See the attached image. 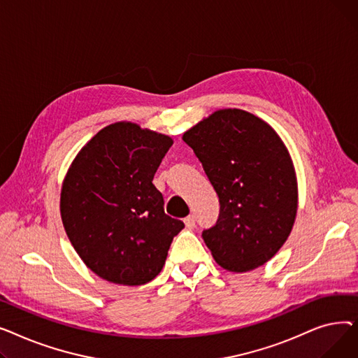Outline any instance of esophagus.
<instances>
[{
  "label": "esophagus",
  "instance_id": "obj_1",
  "mask_svg": "<svg viewBox=\"0 0 358 358\" xmlns=\"http://www.w3.org/2000/svg\"><path fill=\"white\" fill-rule=\"evenodd\" d=\"M184 223H185V227L189 228V229H193L194 227H196V219H194V216L193 215H190V216H187L185 219H184Z\"/></svg>",
  "mask_w": 358,
  "mask_h": 358
}]
</instances>
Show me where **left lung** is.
Returning a JSON list of instances; mask_svg holds the SVG:
<instances>
[{"mask_svg":"<svg viewBox=\"0 0 358 358\" xmlns=\"http://www.w3.org/2000/svg\"><path fill=\"white\" fill-rule=\"evenodd\" d=\"M219 197L215 227L201 236L234 273L264 266L289 238L297 212L292 158L274 129L239 108H223L182 135Z\"/></svg>","mask_w":358,"mask_h":358,"instance_id":"left-lung-1","label":"left lung"}]
</instances>
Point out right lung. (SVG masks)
<instances>
[{
	"instance_id": "1",
	"label": "right lung",
	"mask_w": 358,
	"mask_h": 358,
	"mask_svg": "<svg viewBox=\"0 0 358 358\" xmlns=\"http://www.w3.org/2000/svg\"><path fill=\"white\" fill-rule=\"evenodd\" d=\"M171 145L166 135L117 122L101 129L68 169L61 192L65 232L85 266L111 283L154 280L184 228L165 215L152 184Z\"/></svg>"
}]
</instances>
